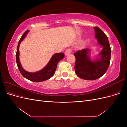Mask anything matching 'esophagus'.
Listing matches in <instances>:
<instances>
[{
  "mask_svg": "<svg viewBox=\"0 0 127 127\" xmlns=\"http://www.w3.org/2000/svg\"><path fill=\"white\" fill-rule=\"evenodd\" d=\"M71 52V50L69 49H68L66 50V51H65V53H65V55H66V56H68V55L70 54Z\"/></svg>",
  "mask_w": 127,
  "mask_h": 127,
  "instance_id": "esophagus-1",
  "label": "esophagus"
}]
</instances>
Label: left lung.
I'll return each instance as SVG.
<instances>
[{
  "mask_svg": "<svg viewBox=\"0 0 127 127\" xmlns=\"http://www.w3.org/2000/svg\"><path fill=\"white\" fill-rule=\"evenodd\" d=\"M95 37L102 49L95 57L91 58L90 49H84L74 53L76 58L75 70L79 78L85 80H95L105 74L111 59V48L108 38L102 31L94 28Z\"/></svg>",
  "mask_w": 127,
  "mask_h": 127,
  "instance_id": "8db88e82",
  "label": "left lung"
}]
</instances>
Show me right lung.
Returning <instances> with one entry per match:
<instances>
[{"instance_id": "obj_1", "label": "right lung", "mask_w": 127, "mask_h": 127, "mask_svg": "<svg viewBox=\"0 0 127 127\" xmlns=\"http://www.w3.org/2000/svg\"><path fill=\"white\" fill-rule=\"evenodd\" d=\"M30 31L28 30L23 34L18 42L17 46V52H16V63L19 70H20L21 74L23 76L26 78L27 79L30 80L31 81L34 82H43L44 80H48L50 78L54 75L56 71L57 64L59 61L62 60L64 55V53H55L51 58L50 60H49L47 65L41 70L34 72H31L26 71L23 68L20 60V51H19V48L20 45L22 41L26 37L27 34H28Z\"/></svg>"}]
</instances>
